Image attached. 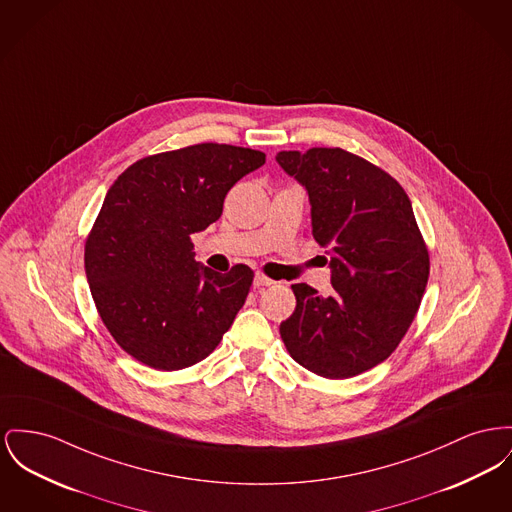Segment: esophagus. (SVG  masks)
Returning a JSON list of instances; mask_svg holds the SVG:
<instances>
[{
  "mask_svg": "<svg viewBox=\"0 0 512 512\" xmlns=\"http://www.w3.org/2000/svg\"><path fill=\"white\" fill-rule=\"evenodd\" d=\"M253 284H255V288H263V286H272V284H274V280H271V278H269V276H265V274H255Z\"/></svg>",
  "mask_w": 512,
  "mask_h": 512,
  "instance_id": "obj_1",
  "label": "esophagus"
}]
</instances>
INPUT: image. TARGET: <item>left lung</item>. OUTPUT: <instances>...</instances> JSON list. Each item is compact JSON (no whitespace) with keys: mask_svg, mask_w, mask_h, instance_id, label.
<instances>
[{"mask_svg":"<svg viewBox=\"0 0 512 512\" xmlns=\"http://www.w3.org/2000/svg\"><path fill=\"white\" fill-rule=\"evenodd\" d=\"M278 164L311 203L313 238L331 251L332 294L292 284L296 311L280 323L290 356L325 379L387 360L420 307L429 251L402 185L344 149L282 151Z\"/></svg>","mask_w":512,"mask_h":512,"instance_id":"left-lung-1","label":"left lung"}]
</instances>
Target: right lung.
I'll return each instance as SVG.
<instances>
[{"label":"right lung","mask_w":512,"mask_h":512,"mask_svg":"<svg viewBox=\"0 0 512 512\" xmlns=\"http://www.w3.org/2000/svg\"><path fill=\"white\" fill-rule=\"evenodd\" d=\"M265 152L199 143L131 164L108 189L85 243L92 300L131 358L158 371L205 360L249 294L253 271L195 261L191 234L222 214L226 193Z\"/></svg>","instance_id":"1"}]
</instances>
